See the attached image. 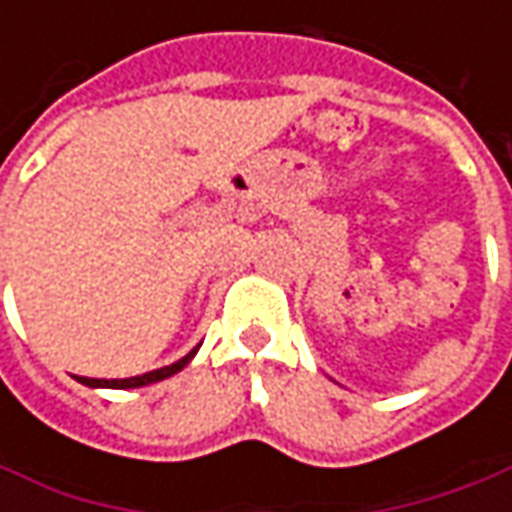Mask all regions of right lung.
Returning a JSON list of instances; mask_svg holds the SVG:
<instances>
[{"mask_svg": "<svg viewBox=\"0 0 512 512\" xmlns=\"http://www.w3.org/2000/svg\"><path fill=\"white\" fill-rule=\"evenodd\" d=\"M198 353V344L182 356L179 361H173L168 367H159V370H151V373H142V375H134V378H86V375H78V381H81L83 387H92V389H137V387H148V384H156V381H165L170 375H176L179 370H184L193 356Z\"/></svg>", "mask_w": 512, "mask_h": 512, "instance_id": "1", "label": "right lung"}]
</instances>
